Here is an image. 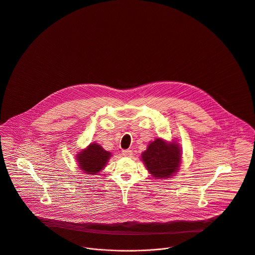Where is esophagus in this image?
<instances>
[{
	"label": "esophagus",
	"instance_id": "esophagus-1",
	"mask_svg": "<svg viewBox=\"0 0 255 255\" xmlns=\"http://www.w3.org/2000/svg\"><path fill=\"white\" fill-rule=\"evenodd\" d=\"M122 154H123V156H125V157H132L133 152H132L131 150H123V151H122Z\"/></svg>",
	"mask_w": 255,
	"mask_h": 255
}]
</instances>
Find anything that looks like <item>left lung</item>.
I'll use <instances>...</instances> for the list:
<instances>
[{"instance_id":"obj_1","label":"left lung","mask_w":255,"mask_h":255,"mask_svg":"<svg viewBox=\"0 0 255 255\" xmlns=\"http://www.w3.org/2000/svg\"><path fill=\"white\" fill-rule=\"evenodd\" d=\"M141 159L154 178L167 179L179 171L182 151L177 142H166L157 138L148 145L147 150L142 153Z\"/></svg>"}]
</instances>
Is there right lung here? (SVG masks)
I'll return each instance as SVG.
<instances>
[{"instance_id": "1", "label": "right lung", "mask_w": 255, "mask_h": 255, "mask_svg": "<svg viewBox=\"0 0 255 255\" xmlns=\"http://www.w3.org/2000/svg\"><path fill=\"white\" fill-rule=\"evenodd\" d=\"M111 156V153L105 151L100 145L91 143L76 155V160L79 169L86 175H97L104 169Z\"/></svg>"}]
</instances>
